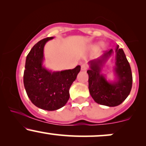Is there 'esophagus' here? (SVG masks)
Masks as SVG:
<instances>
[{
	"instance_id": "34e87169",
	"label": "esophagus",
	"mask_w": 146,
	"mask_h": 146,
	"mask_svg": "<svg viewBox=\"0 0 146 146\" xmlns=\"http://www.w3.org/2000/svg\"><path fill=\"white\" fill-rule=\"evenodd\" d=\"M87 69V66L86 64H82L81 66V70L82 71H86Z\"/></svg>"
}]
</instances>
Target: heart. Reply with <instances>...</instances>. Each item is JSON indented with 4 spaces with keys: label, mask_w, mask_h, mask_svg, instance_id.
Listing matches in <instances>:
<instances>
[{
    "label": "heart",
    "mask_w": 146,
    "mask_h": 146,
    "mask_svg": "<svg viewBox=\"0 0 146 146\" xmlns=\"http://www.w3.org/2000/svg\"><path fill=\"white\" fill-rule=\"evenodd\" d=\"M102 44L101 43H99V44H95V45H93V46H92V49H93V50H95V49H98V48L100 47V45H101Z\"/></svg>",
    "instance_id": "1"
}]
</instances>
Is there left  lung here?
I'll return each instance as SVG.
<instances>
[{
  "label": "left lung",
  "instance_id": "8db88e82",
  "mask_svg": "<svg viewBox=\"0 0 146 146\" xmlns=\"http://www.w3.org/2000/svg\"><path fill=\"white\" fill-rule=\"evenodd\" d=\"M114 81L107 80L102 70L106 62L114 54L113 49L106 51L100 58L90 61L88 75V89L96 103L109 107L121 104L130 93L132 75L130 64L122 48L117 45L115 48Z\"/></svg>",
  "mask_w": 146,
  "mask_h": 146
}]
</instances>
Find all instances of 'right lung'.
I'll return each mask as SVG.
<instances>
[{"mask_svg":"<svg viewBox=\"0 0 146 146\" xmlns=\"http://www.w3.org/2000/svg\"><path fill=\"white\" fill-rule=\"evenodd\" d=\"M53 37L37 42L26 58L23 76L25 88L31 102L41 109L56 110L66 104L69 88L80 71L81 66L73 69L51 71L43 66L44 47Z\"/></svg>","mask_w":146,"mask_h":146,"instance_id":"right-lung-1","label":"right lung"}]
</instances>
